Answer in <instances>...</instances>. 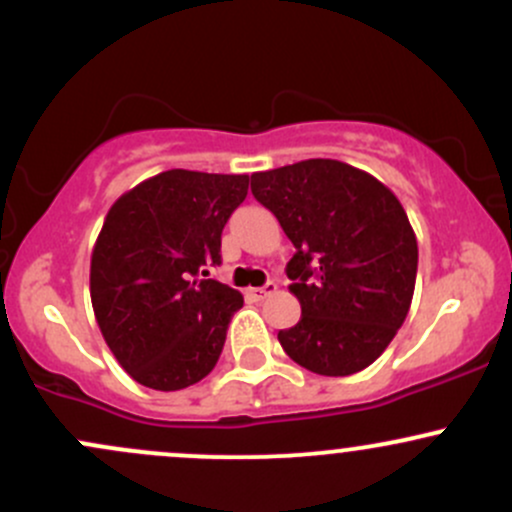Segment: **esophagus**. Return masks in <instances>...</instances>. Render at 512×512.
Masks as SVG:
<instances>
[{"label":"esophagus","mask_w":512,"mask_h":512,"mask_svg":"<svg viewBox=\"0 0 512 512\" xmlns=\"http://www.w3.org/2000/svg\"><path fill=\"white\" fill-rule=\"evenodd\" d=\"M248 293L252 298H257V301H262V298L272 296V293H276V284L274 281H267V284L260 286V289H248Z\"/></svg>","instance_id":"1"}]
</instances>
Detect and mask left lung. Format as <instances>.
<instances>
[{
  "label": "left lung",
  "mask_w": 512,
  "mask_h": 512,
  "mask_svg": "<svg viewBox=\"0 0 512 512\" xmlns=\"http://www.w3.org/2000/svg\"><path fill=\"white\" fill-rule=\"evenodd\" d=\"M250 187L296 248L286 274L301 320L279 344L317 375L368 368L402 327L416 284L419 245L395 192L334 158L252 173Z\"/></svg>",
  "instance_id": "1"
}]
</instances>
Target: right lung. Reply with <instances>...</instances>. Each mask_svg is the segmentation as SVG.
Returning a JSON list of instances; mask_svg holds the SVG:
<instances>
[{
    "mask_svg": "<svg viewBox=\"0 0 512 512\" xmlns=\"http://www.w3.org/2000/svg\"><path fill=\"white\" fill-rule=\"evenodd\" d=\"M248 175L173 168L110 207L91 252V303L105 344L151 390L207 378L243 296L209 276Z\"/></svg>",
    "mask_w": 512,
    "mask_h": 512,
    "instance_id": "right-lung-1",
    "label": "right lung"
}]
</instances>
